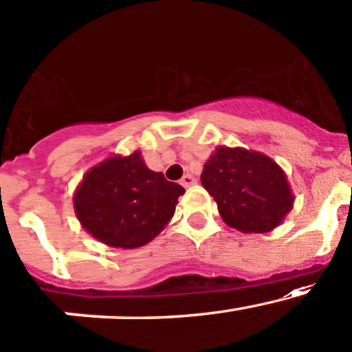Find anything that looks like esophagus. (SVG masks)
I'll return each instance as SVG.
<instances>
[{
	"label": "esophagus",
	"mask_w": 352,
	"mask_h": 352,
	"mask_svg": "<svg viewBox=\"0 0 352 352\" xmlns=\"http://www.w3.org/2000/svg\"><path fill=\"white\" fill-rule=\"evenodd\" d=\"M180 184H182L184 187H188V185H194L195 184V179L190 175V173H187V175H184L182 179H180Z\"/></svg>",
	"instance_id": "obj_1"
}]
</instances>
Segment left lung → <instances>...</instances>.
<instances>
[{
	"label": "left lung",
	"instance_id": "1",
	"mask_svg": "<svg viewBox=\"0 0 352 352\" xmlns=\"http://www.w3.org/2000/svg\"><path fill=\"white\" fill-rule=\"evenodd\" d=\"M200 182L217 202L223 222L242 232H269L294 202L283 168L244 148H217L204 165Z\"/></svg>",
	"mask_w": 352,
	"mask_h": 352
}]
</instances>
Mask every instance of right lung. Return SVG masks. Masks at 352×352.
I'll return each mask as SVG.
<instances>
[{"label": "right lung", "mask_w": 352, "mask_h": 352, "mask_svg": "<svg viewBox=\"0 0 352 352\" xmlns=\"http://www.w3.org/2000/svg\"><path fill=\"white\" fill-rule=\"evenodd\" d=\"M185 188L145 165L140 153L111 157L85 175L75 212L85 230L111 247L135 249L158 235L173 217Z\"/></svg>", "instance_id": "add662e5"}]
</instances>
